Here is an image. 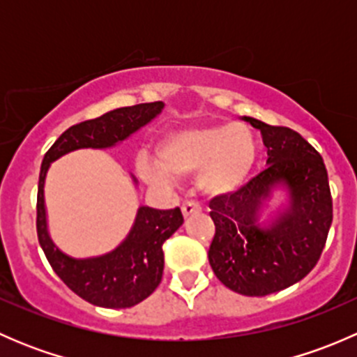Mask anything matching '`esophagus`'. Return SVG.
<instances>
[{"instance_id": "esophagus-1", "label": "esophagus", "mask_w": 357, "mask_h": 357, "mask_svg": "<svg viewBox=\"0 0 357 357\" xmlns=\"http://www.w3.org/2000/svg\"><path fill=\"white\" fill-rule=\"evenodd\" d=\"M181 211H183V215H185V218H188V215H192V214H199V212L202 211V207L197 204V202H185L181 207Z\"/></svg>"}]
</instances>
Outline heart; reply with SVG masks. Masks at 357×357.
Segmentation results:
<instances>
[{
	"mask_svg": "<svg viewBox=\"0 0 357 357\" xmlns=\"http://www.w3.org/2000/svg\"><path fill=\"white\" fill-rule=\"evenodd\" d=\"M157 164L139 158L138 171L145 181L165 185L169 176L199 174L197 185L205 195L222 197L247 181L257 158V143L247 124L193 126L167 132L155 150Z\"/></svg>",
	"mask_w": 357,
	"mask_h": 357,
	"instance_id": "heart-1",
	"label": "heart"
}]
</instances>
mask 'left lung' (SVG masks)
Masks as SVG:
<instances>
[{
	"mask_svg": "<svg viewBox=\"0 0 357 357\" xmlns=\"http://www.w3.org/2000/svg\"><path fill=\"white\" fill-rule=\"evenodd\" d=\"M262 135L268 167L229 195L208 202L215 233L208 262L236 294L262 297L301 282L318 264L333 219L328 172L321 155L297 131L243 117ZM285 182L292 204L269 229L258 226L261 200Z\"/></svg>",
	"mask_w": 357,
	"mask_h": 357,
	"instance_id": "left-lung-1",
	"label": "left lung"
}]
</instances>
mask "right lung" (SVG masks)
<instances>
[{
    "label": "right lung",
    "mask_w": 357,
    "mask_h": 357,
    "mask_svg": "<svg viewBox=\"0 0 357 357\" xmlns=\"http://www.w3.org/2000/svg\"><path fill=\"white\" fill-rule=\"evenodd\" d=\"M162 107V102L122 107L70 126L43 158L36 204L39 245L59 278L74 294L93 305L112 309L132 307L153 294L164 271L162 245L183 225V214L179 207L169 211L139 207L131 233L114 252L84 261L70 259L53 245L46 229L43 195L46 171L53 160L72 150L107 149L122 142L160 114Z\"/></svg>",
    "instance_id": "obj_1"
}]
</instances>
